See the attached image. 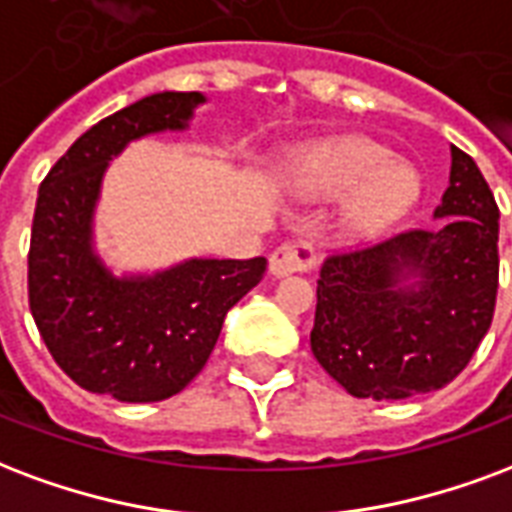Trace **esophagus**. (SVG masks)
<instances>
[{
  "instance_id": "esophagus-1",
  "label": "esophagus",
  "mask_w": 512,
  "mask_h": 512,
  "mask_svg": "<svg viewBox=\"0 0 512 512\" xmlns=\"http://www.w3.org/2000/svg\"><path fill=\"white\" fill-rule=\"evenodd\" d=\"M317 263V249L309 241H285L274 249V255L268 257V271L274 276L298 274V271H312Z\"/></svg>"
}]
</instances>
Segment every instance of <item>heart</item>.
I'll use <instances>...</instances> for the list:
<instances>
[{"instance_id": "heart-1", "label": "heart", "mask_w": 512, "mask_h": 512, "mask_svg": "<svg viewBox=\"0 0 512 512\" xmlns=\"http://www.w3.org/2000/svg\"><path fill=\"white\" fill-rule=\"evenodd\" d=\"M293 187L312 200L344 198L339 238L358 244L399 222L420 195L418 173L393 162V154L369 138L320 143L290 173Z\"/></svg>"}]
</instances>
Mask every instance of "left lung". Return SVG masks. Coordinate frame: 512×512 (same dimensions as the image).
<instances>
[{"label": "left lung", "mask_w": 512, "mask_h": 512, "mask_svg": "<svg viewBox=\"0 0 512 512\" xmlns=\"http://www.w3.org/2000/svg\"><path fill=\"white\" fill-rule=\"evenodd\" d=\"M431 230L331 255L317 279L312 352L355 399L445 388L491 328L499 208L475 160L450 146Z\"/></svg>", "instance_id": "left-lung-1"}]
</instances>
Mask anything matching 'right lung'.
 <instances>
[{
  "label": "right lung",
  "mask_w": 512,
  "mask_h": 512,
  "mask_svg": "<svg viewBox=\"0 0 512 512\" xmlns=\"http://www.w3.org/2000/svg\"><path fill=\"white\" fill-rule=\"evenodd\" d=\"M200 92H157L94 124L48 170L29 244V309L45 347L81 388L146 404L184 391L206 366L225 314L266 274V257H189L116 276L94 246L102 176L127 143L187 130Z\"/></svg>",
  "instance_id": "obj_1"
}]
</instances>
